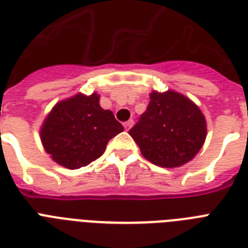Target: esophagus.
<instances>
[{
    "label": "esophagus",
    "instance_id": "1",
    "mask_svg": "<svg viewBox=\"0 0 248 248\" xmlns=\"http://www.w3.org/2000/svg\"><path fill=\"white\" fill-rule=\"evenodd\" d=\"M124 128H126V130H127V131H128V130H130V128H131L132 126H134V120H128L127 122H124Z\"/></svg>",
    "mask_w": 248,
    "mask_h": 248
}]
</instances>
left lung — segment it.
Returning a JSON list of instances; mask_svg holds the SVG:
<instances>
[{"instance_id": "8db88e82", "label": "left lung", "mask_w": 248, "mask_h": 248, "mask_svg": "<svg viewBox=\"0 0 248 248\" xmlns=\"http://www.w3.org/2000/svg\"><path fill=\"white\" fill-rule=\"evenodd\" d=\"M147 110L128 131L144 158L166 169L192 161L203 145L207 124L189 97L173 90L152 91Z\"/></svg>"}]
</instances>
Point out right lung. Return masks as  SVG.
Instances as JSON below:
<instances>
[{"label":"right lung","mask_w":248,"mask_h":248,"mask_svg":"<svg viewBox=\"0 0 248 248\" xmlns=\"http://www.w3.org/2000/svg\"><path fill=\"white\" fill-rule=\"evenodd\" d=\"M100 96L76 93L54 105L41 126L45 152L58 165L76 170L99 158L113 136L124 131L112 110L99 104Z\"/></svg>","instance_id":"obj_1"}]
</instances>
